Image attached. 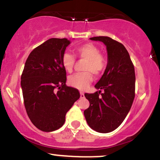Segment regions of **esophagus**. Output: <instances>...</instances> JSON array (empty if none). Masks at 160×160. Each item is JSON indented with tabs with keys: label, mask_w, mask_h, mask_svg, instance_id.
Returning a JSON list of instances; mask_svg holds the SVG:
<instances>
[{
	"label": "esophagus",
	"mask_w": 160,
	"mask_h": 160,
	"mask_svg": "<svg viewBox=\"0 0 160 160\" xmlns=\"http://www.w3.org/2000/svg\"><path fill=\"white\" fill-rule=\"evenodd\" d=\"M80 98H84V93L82 92H80Z\"/></svg>",
	"instance_id": "1"
}]
</instances>
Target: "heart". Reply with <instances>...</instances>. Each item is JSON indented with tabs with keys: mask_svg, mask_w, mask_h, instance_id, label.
<instances>
[{
	"mask_svg": "<svg viewBox=\"0 0 160 160\" xmlns=\"http://www.w3.org/2000/svg\"><path fill=\"white\" fill-rule=\"evenodd\" d=\"M75 55L80 59L85 60L82 70L84 72L78 73L69 77L68 83L72 87L83 90L91 83L93 74L99 76L106 68V59L95 44L86 43L75 48ZM75 57L69 52H65L62 57V64L67 72H72L75 64Z\"/></svg>",
	"mask_w": 160,
	"mask_h": 160,
	"instance_id": "1",
	"label": "heart"
}]
</instances>
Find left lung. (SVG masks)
<instances>
[{
  "instance_id": "8db88e82",
  "label": "left lung",
  "mask_w": 160,
  "mask_h": 160,
  "mask_svg": "<svg viewBox=\"0 0 160 160\" xmlns=\"http://www.w3.org/2000/svg\"><path fill=\"white\" fill-rule=\"evenodd\" d=\"M103 42L108 51V65L95 84L100 89L86 93L89 107L84 111L88 125L98 132L108 133L118 128L127 116L135 95V74L128 51L109 37H94Z\"/></svg>"
}]
</instances>
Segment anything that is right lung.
Here are the masks:
<instances>
[{
	"label": "right lung",
	"instance_id": "add662e5",
	"mask_svg": "<svg viewBox=\"0 0 160 160\" xmlns=\"http://www.w3.org/2000/svg\"><path fill=\"white\" fill-rule=\"evenodd\" d=\"M69 44L67 38H51L37 47L21 76L27 114L38 129L47 132L63 126L66 113L80 96L78 89L65 83L62 57Z\"/></svg>",
	"mask_w": 160,
	"mask_h": 160
}]
</instances>
